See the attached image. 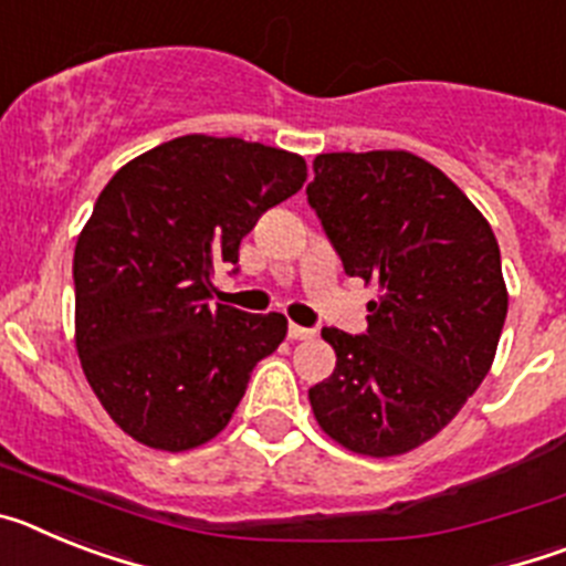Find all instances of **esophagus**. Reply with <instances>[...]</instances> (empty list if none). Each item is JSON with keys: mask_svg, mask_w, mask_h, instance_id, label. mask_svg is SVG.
<instances>
[{"mask_svg": "<svg viewBox=\"0 0 566 566\" xmlns=\"http://www.w3.org/2000/svg\"><path fill=\"white\" fill-rule=\"evenodd\" d=\"M289 337L308 339V337H314V328H303V326H297V323H289Z\"/></svg>", "mask_w": 566, "mask_h": 566, "instance_id": "esophagus-1", "label": "esophagus"}]
</instances>
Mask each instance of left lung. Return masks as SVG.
<instances>
[{
  "mask_svg": "<svg viewBox=\"0 0 566 566\" xmlns=\"http://www.w3.org/2000/svg\"><path fill=\"white\" fill-rule=\"evenodd\" d=\"M306 195L345 274L379 289L365 334L323 328L337 365L308 388L314 417L363 457L413 451L496 357L507 317L496 234L442 169L402 149L317 155Z\"/></svg>",
  "mask_w": 566,
  "mask_h": 566,
  "instance_id": "left-lung-1",
  "label": "left lung"
}]
</instances>
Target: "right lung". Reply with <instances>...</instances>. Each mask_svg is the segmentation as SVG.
I'll return each mask as SVG.
<instances>
[{
    "label": "right lung",
    "mask_w": 566,
    "mask_h": 566,
    "mask_svg": "<svg viewBox=\"0 0 566 566\" xmlns=\"http://www.w3.org/2000/svg\"><path fill=\"white\" fill-rule=\"evenodd\" d=\"M303 181L300 155L212 135L172 138L109 178L73 254L76 348L124 433L178 453L227 428L286 317L209 306L212 274Z\"/></svg>",
    "instance_id": "right-lung-1"
}]
</instances>
